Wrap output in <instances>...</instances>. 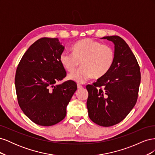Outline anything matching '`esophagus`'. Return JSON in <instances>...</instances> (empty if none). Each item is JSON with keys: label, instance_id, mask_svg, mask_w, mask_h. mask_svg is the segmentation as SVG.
<instances>
[{"label": "esophagus", "instance_id": "esophagus-1", "mask_svg": "<svg viewBox=\"0 0 155 155\" xmlns=\"http://www.w3.org/2000/svg\"><path fill=\"white\" fill-rule=\"evenodd\" d=\"M83 88V87L81 85H79V84H78V88L81 89V88Z\"/></svg>", "mask_w": 155, "mask_h": 155}]
</instances>
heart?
<instances>
[{"mask_svg":"<svg viewBox=\"0 0 155 155\" xmlns=\"http://www.w3.org/2000/svg\"><path fill=\"white\" fill-rule=\"evenodd\" d=\"M114 58V50L111 46L87 38L74 45L73 52L63 51L59 60L68 72H72L81 61L82 67L69 74L68 78L83 83L92 76L100 78L105 76L113 64Z\"/></svg>","mask_w":155,"mask_h":155,"instance_id":"heart-1","label":"heart"}]
</instances>
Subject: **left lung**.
<instances>
[{"label": "left lung", "instance_id": "obj_1", "mask_svg": "<svg viewBox=\"0 0 155 155\" xmlns=\"http://www.w3.org/2000/svg\"><path fill=\"white\" fill-rule=\"evenodd\" d=\"M102 39L113 42L115 58L105 76L87 85V106L90 119L103 127L120 123L137 101L141 80L140 67L126 42L117 35Z\"/></svg>", "mask_w": 155, "mask_h": 155}]
</instances>
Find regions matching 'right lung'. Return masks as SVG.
I'll return each mask as SVG.
<instances>
[{
	"label": "right lung",
	"instance_id": "right-lung-1",
	"mask_svg": "<svg viewBox=\"0 0 155 155\" xmlns=\"http://www.w3.org/2000/svg\"><path fill=\"white\" fill-rule=\"evenodd\" d=\"M64 47L58 38L43 37L23 55L17 68V101L25 115L35 124L51 126L67 114V106L77 90L72 80L55 85L66 77L59 60Z\"/></svg>",
	"mask_w": 155,
	"mask_h": 155
}]
</instances>
